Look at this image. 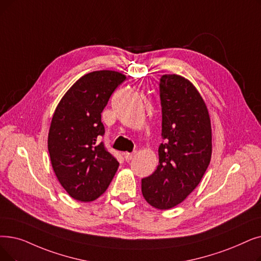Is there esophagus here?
<instances>
[{
  "label": "esophagus",
  "mask_w": 261,
  "mask_h": 261,
  "mask_svg": "<svg viewBox=\"0 0 261 261\" xmlns=\"http://www.w3.org/2000/svg\"><path fill=\"white\" fill-rule=\"evenodd\" d=\"M135 153H137V151H133V152H124V153H123L124 160H126V161H130V160H132L133 156L135 155Z\"/></svg>",
  "instance_id": "esophagus-1"
}]
</instances>
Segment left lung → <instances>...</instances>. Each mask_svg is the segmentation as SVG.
I'll return each instance as SVG.
<instances>
[{
  "label": "left lung",
  "mask_w": 261,
  "mask_h": 261,
  "mask_svg": "<svg viewBox=\"0 0 261 261\" xmlns=\"http://www.w3.org/2000/svg\"><path fill=\"white\" fill-rule=\"evenodd\" d=\"M162 139L159 165L142 179V193L156 209L182 202L198 186L212 153L209 112L198 90L186 77L164 74L160 79Z\"/></svg>",
  "instance_id": "left-lung-1"
}]
</instances>
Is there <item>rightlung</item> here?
I'll return each mask as SVG.
<instances>
[{
  "label": "right lung",
  "mask_w": 261,
  "mask_h": 261,
  "mask_svg": "<svg viewBox=\"0 0 261 261\" xmlns=\"http://www.w3.org/2000/svg\"><path fill=\"white\" fill-rule=\"evenodd\" d=\"M126 75L112 70L83 75L56 107L48 137L53 171L72 198L93 201L102 195L119 166L100 142L101 113Z\"/></svg>",
  "instance_id": "add662e5"
}]
</instances>
